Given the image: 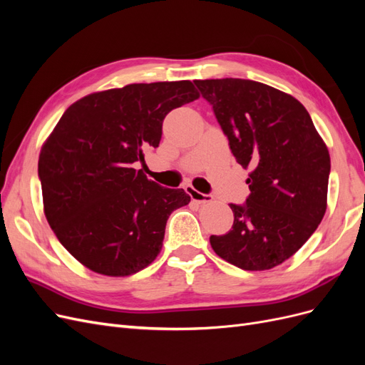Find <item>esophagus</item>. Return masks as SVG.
Returning <instances> with one entry per match:
<instances>
[{
	"label": "esophagus",
	"mask_w": 365,
	"mask_h": 365,
	"mask_svg": "<svg viewBox=\"0 0 365 365\" xmlns=\"http://www.w3.org/2000/svg\"><path fill=\"white\" fill-rule=\"evenodd\" d=\"M185 192L189 193V196L197 204H210V202H213V195L197 192L193 185H185Z\"/></svg>",
	"instance_id": "1"
}]
</instances>
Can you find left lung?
Segmentation results:
<instances>
[{"mask_svg": "<svg viewBox=\"0 0 365 365\" xmlns=\"http://www.w3.org/2000/svg\"><path fill=\"white\" fill-rule=\"evenodd\" d=\"M212 105L230 149L252 168L235 222L210 236L219 257L247 271L271 269L312 236L326 213L329 150L306 108L289 94L247 79L195 81Z\"/></svg>", "mask_w": 365, "mask_h": 365, "instance_id": "8db88e82", "label": "left lung"}]
</instances>
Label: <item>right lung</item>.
Instances as JSON below:
<instances>
[{
  "mask_svg": "<svg viewBox=\"0 0 365 365\" xmlns=\"http://www.w3.org/2000/svg\"><path fill=\"white\" fill-rule=\"evenodd\" d=\"M197 97L190 81L132 83L86 96L61 117L38 163L43 210L86 268L121 277L158 256L165 222L190 196L149 181L137 165L158 148L164 117Z\"/></svg>",
  "mask_w": 365,
  "mask_h": 365,
  "instance_id": "add662e5",
  "label": "right lung"
}]
</instances>
